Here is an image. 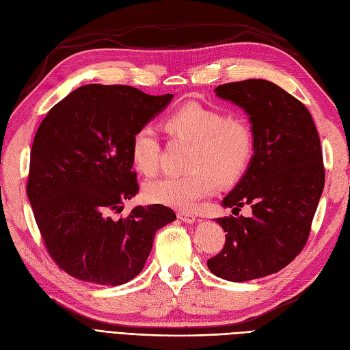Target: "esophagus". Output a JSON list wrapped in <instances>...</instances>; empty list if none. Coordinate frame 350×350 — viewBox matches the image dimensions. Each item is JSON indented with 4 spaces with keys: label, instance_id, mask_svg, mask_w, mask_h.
<instances>
[{
    "label": "esophagus",
    "instance_id": "34e87169",
    "mask_svg": "<svg viewBox=\"0 0 350 350\" xmlns=\"http://www.w3.org/2000/svg\"><path fill=\"white\" fill-rule=\"evenodd\" d=\"M178 219H181L185 224H194L197 216L193 211H178Z\"/></svg>",
    "mask_w": 350,
    "mask_h": 350
}]
</instances>
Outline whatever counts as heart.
<instances>
[{"label":"heart","mask_w":350,"mask_h":350,"mask_svg":"<svg viewBox=\"0 0 350 350\" xmlns=\"http://www.w3.org/2000/svg\"><path fill=\"white\" fill-rule=\"evenodd\" d=\"M167 131L194 144L184 176H167L149 183L144 189L150 203L188 208L194 201L215 193L217 179L232 184L247 171L254 154V137L248 124L230 118L216 108L191 102L166 118ZM157 131L144 124L133 134L131 157L135 167L146 175L156 172L159 163Z\"/></svg>","instance_id":"heart-1"}]
</instances>
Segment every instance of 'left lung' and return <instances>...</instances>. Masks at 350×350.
Listing matches in <instances>:
<instances>
[{"label": "left lung", "mask_w": 350, "mask_h": 350, "mask_svg": "<svg viewBox=\"0 0 350 350\" xmlns=\"http://www.w3.org/2000/svg\"><path fill=\"white\" fill-rule=\"evenodd\" d=\"M215 92L250 116L254 154L221 200L237 217L216 219L226 242L207 267L225 280L247 282L282 270L305 247L324 188L321 143L310 111L278 84L250 79ZM247 204L253 213L243 218L239 211Z\"/></svg>", "instance_id": "obj_1"}]
</instances>
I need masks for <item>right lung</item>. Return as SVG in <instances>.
Instances as JSON below:
<instances>
[{"label": "right lung", "instance_id": "1", "mask_svg": "<svg viewBox=\"0 0 350 350\" xmlns=\"http://www.w3.org/2000/svg\"><path fill=\"white\" fill-rule=\"evenodd\" d=\"M172 98L120 84H86L40 122L27 197L49 256L72 278L109 286L130 282L143 270L156 230L176 219L162 204L111 216L139 193L133 134Z\"/></svg>", "mask_w": 350, "mask_h": 350}]
</instances>
